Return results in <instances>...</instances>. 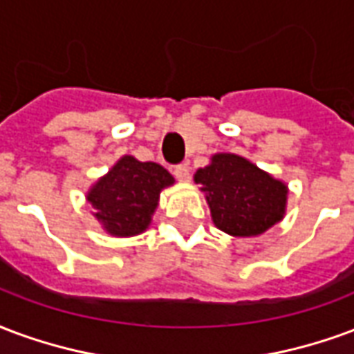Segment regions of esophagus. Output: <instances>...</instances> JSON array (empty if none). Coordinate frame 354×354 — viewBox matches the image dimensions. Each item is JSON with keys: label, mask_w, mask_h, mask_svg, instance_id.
Wrapping results in <instances>:
<instances>
[{"label": "esophagus", "mask_w": 354, "mask_h": 354, "mask_svg": "<svg viewBox=\"0 0 354 354\" xmlns=\"http://www.w3.org/2000/svg\"><path fill=\"white\" fill-rule=\"evenodd\" d=\"M174 175L180 180V183H187V180L190 179V167H188L187 164H180V166H177L174 169Z\"/></svg>", "instance_id": "1"}]
</instances>
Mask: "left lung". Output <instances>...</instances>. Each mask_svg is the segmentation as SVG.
<instances>
[{"label":"left lung","instance_id":"obj_1","mask_svg":"<svg viewBox=\"0 0 354 354\" xmlns=\"http://www.w3.org/2000/svg\"><path fill=\"white\" fill-rule=\"evenodd\" d=\"M218 230L234 237H254L283 221L288 187L234 152H216L194 174Z\"/></svg>","mask_w":354,"mask_h":354}]
</instances>
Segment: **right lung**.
I'll return each instance as SVG.
<instances>
[{
	"label": "right lung",
	"mask_w": 354,
	"mask_h": 354,
	"mask_svg": "<svg viewBox=\"0 0 354 354\" xmlns=\"http://www.w3.org/2000/svg\"><path fill=\"white\" fill-rule=\"evenodd\" d=\"M174 183L171 174L156 162H139L124 154L88 188L86 200L109 236L133 237L151 226L160 192Z\"/></svg>",
	"instance_id": "right-lung-1"
}]
</instances>
